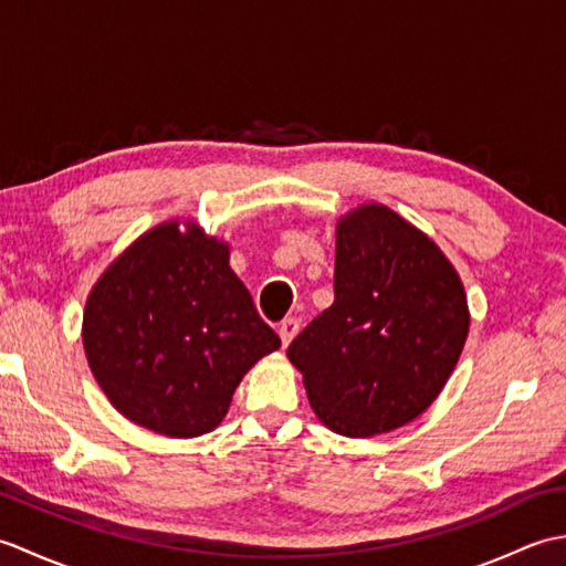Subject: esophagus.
I'll list each match as a JSON object with an SVG mask.
<instances>
[{"mask_svg": "<svg viewBox=\"0 0 566 566\" xmlns=\"http://www.w3.org/2000/svg\"><path fill=\"white\" fill-rule=\"evenodd\" d=\"M280 338H282V345L286 347L290 345L292 340H294V335L298 333V318H294V316H290V318H284L282 323H280Z\"/></svg>", "mask_w": 566, "mask_h": 566, "instance_id": "obj_1", "label": "esophagus"}]
</instances>
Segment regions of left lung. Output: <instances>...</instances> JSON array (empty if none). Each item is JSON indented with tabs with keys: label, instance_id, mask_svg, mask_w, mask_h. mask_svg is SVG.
Segmentation results:
<instances>
[{
	"label": "left lung",
	"instance_id": "1",
	"mask_svg": "<svg viewBox=\"0 0 566 566\" xmlns=\"http://www.w3.org/2000/svg\"><path fill=\"white\" fill-rule=\"evenodd\" d=\"M469 333L460 274L384 203L335 228V302L292 340L323 426L369 438L411 423L448 384Z\"/></svg>",
	"mask_w": 566,
	"mask_h": 566
}]
</instances>
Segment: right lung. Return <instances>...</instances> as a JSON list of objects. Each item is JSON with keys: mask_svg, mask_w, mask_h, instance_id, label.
Listing matches in <instances>:
<instances>
[{"mask_svg": "<svg viewBox=\"0 0 566 566\" xmlns=\"http://www.w3.org/2000/svg\"><path fill=\"white\" fill-rule=\"evenodd\" d=\"M84 355L118 413L167 438L221 423L233 391L280 347L228 245L189 221H167L128 245L92 286Z\"/></svg>", "mask_w": 566, "mask_h": 566, "instance_id": "add662e5", "label": "right lung"}]
</instances>
